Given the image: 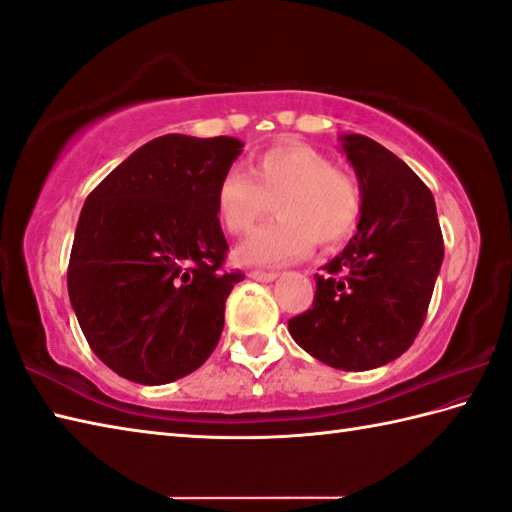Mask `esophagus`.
Returning a JSON list of instances; mask_svg holds the SVG:
<instances>
[{"mask_svg":"<svg viewBox=\"0 0 512 512\" xmlns=\"http://www.w3.org/2000/svg\"><path fill=\"white\" fill-rule=\"evenodd\" d=\"M248 277L255 279V282H273L277 273H270V270H250Z\"/></svg>","mask_w":512,"mask_h":512,"instance_id":"obj_1","label":"esophagus"}]
</instances>
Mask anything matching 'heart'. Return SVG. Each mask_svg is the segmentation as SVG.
<instances>
[{"mask_svg": "<svg viewBox=\"0 0 512 512\" xmlns=\"http://www.w3.org/2000/svg\"><path fill=\"white\" fill-rule=\"evenodd\" d=\"M270 204L277 219L237 248L239 262L279 266L306 257L313 244H342L362 215V190L322 150L286 142L250 157L248 175L230 170L217 184L219 224L233 235L248 233Z\"/></svg>", "mask_w": 512, "mask_h": 512, "instance_id": "obj_1", "label": "heart"}]
</instances>
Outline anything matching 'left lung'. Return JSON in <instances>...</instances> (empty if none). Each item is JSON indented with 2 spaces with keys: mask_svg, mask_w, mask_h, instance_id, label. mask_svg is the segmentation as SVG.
<instances>
[{
  "mask_svg": "<svg viewBox=\"0 0 512 512\" xmlns=\"http://www.w3.org/2000/svg\"><path fill=\"white\" fill-rule=\"evenodd\" d=\"M362 190L355 237L317 277L313 308L288 330L339 370L393 362L415 342L444 259L433 193L402 159L364 135H344Z\"/></svg>",
  "mask_w": 512,
  "mask_h": 512,
  "instance_id": "8db88e82",
  "label": "left lung"
}]
</instances>
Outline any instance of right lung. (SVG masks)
<instances>
[{"instance_id":"right-lung-1","label":"right lung","mask_w":512,"mask_h":512,"mask_svg":"<svg viewBox=\"0 0 512 512\" xmlns=\"http://www.w3.org/2000/svg\"><path fill=\"white\" fill-rule=\"evenodd\" d=\"M242 142L164 135L102 179L79 215L68 297L90 350L135 384L202 366L224 330L228 244L215 193Z\"/></svg>"}]
</instances>
